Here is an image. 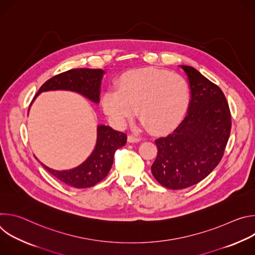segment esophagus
<instances>
[{"instance_id":"esophagus-1","label":"esophagus","mask_w":255,"mask_h":255,"mask_svg":"<svg viewBox=\"0 0 255 255\" xmlns=\"http://www.w3.org/2000/svg\"><path fill=\"white\" fill-rule=\"evenodd\" d=\"M140 140H141V138H140L139 136H137V135L131 134V135H129V136H128V141H129L130 143H133V142H139Z\"/></svg>"}]
</instances>
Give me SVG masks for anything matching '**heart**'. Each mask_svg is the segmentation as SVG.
I'll return each mask as SVG.
<instances>
[{
	"label": "heart",
	"mask_w": 255,
	"mask_h": 255,
	"mask_svg": "<svg viewBox=\"0 0 255 255\" xmlns=\"http://www.w3.org/2000/svg\"><path fill=\"white\" fill-rule=\"evenodd\" d=\"M117 90L106 92L102 105L118 128L126 126L136 108L142 124L151 131H167L183 118L191 100L190 85L184 77L157 68L127 72Z\"/></svg>",
	"instance_id": "b5f03b06"
}]
</instances>
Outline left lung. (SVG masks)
Here are the masks:
<instances>
[{"label": "left lung", "instance_id": "left-lung-1", "mask_svg": "<svg viewBox=\"0 0 255 255\" xmlns=\"http://www.w3.org/2000/svg\"><path fill=\"white\" fill-rule=\"evenodd\" d=\"M189 80L188 114L170 134L155 140L158 152L151 171L170 190L192 187L221 161L231 131L226 98L217 85L189 65H180Z\"/></svg>", "mask_w": 255, "mask_h": 255}]
</instances>
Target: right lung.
Instances as JSON below:
<instances>
[{
  "instance_id": "right-lung-1",
  "label": "right lung",
  "mask_w": 255,
  "mask_h": 255,
  "mask_svg": "<svg viewBox=\"0 0 255 255\" xmlns=\"http://www.w3.org/2000/svg\"><path fill=\"white\" fill-rule=\"evenodd\" d=\"M104 74L103 69L92 68H76L64 71L45 82L33 101L42 92L63 90L79 93L90 101L99 104ZM126 142L127 135L125 133L116 131L110 126L99 125L95 149L81 165L68 170H55L40 163L49 173L67 186L77 189L91 188L107 176L112 167L116 150L124 146Z\"/></svg>"
}]
</instances>
